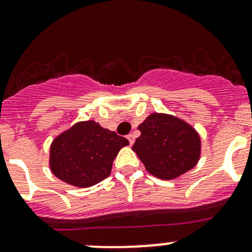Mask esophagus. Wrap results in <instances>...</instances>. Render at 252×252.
I'll return each mask as SVG.
<instances>
[{
	"label": "esophagus",
	"instance_id": "1",
	"mask_svg": "<svg viewBox=\"0 0 252 252\" xmlns=\"http://www.w3.org/2000/svg\"><path fill=\"white\" fill-rule=\"evenodd\" d=\"M126 138H128V140H129V142H130V145L134 144V140H135V136H134L133 134H129V135L126 136Z\"/></svg>",
	"mask_w": 252,
	"mask_h": 252
}]
</instances>
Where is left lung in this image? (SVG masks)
Here are the masks:
<instances>
[{"label": "left lung", "instance_id": "left-lung-1", "mask_svg": "<svg viewBox=\"0 0 252 252\" xmlns=\"http://www.w3.org/2000/svg\"><path fill=\"white\" fill-rule=\"evenodd\" d=\"M141 135L133 145L149 173L159 179H174L197 163L199 134L179 118L152 113L138 126Z\"/></svg>", "mask_w": 252, "mask_h": 252}]
</instances>
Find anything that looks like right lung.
Listing matches in <instances>:
<instances>
[{
	"label": "right lung",
	"instance_id": "obj_1",
	"mask_svg": "<svg viewBox=\"0 0 252 252\" xmlns=\"http://www.w3.org/2000/svg\"><path fill=\"white\" fill-rule=\"evenodd\" d=\"M126 145L129 141L126 138L98 123L80 122L53 140L50 150L51 171L70 185L93 187L111 174L113 159Z\"/></svg>",
	"mask_w": 252,
	"mask_h": 252
}]
</instances>
